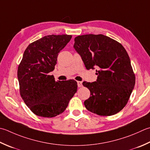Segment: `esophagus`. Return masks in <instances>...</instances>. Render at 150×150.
<instances>
[{"label": "esophagus", "instance_id": "34e87169", "mask_svg": "<svg viewBox=\"0 0 150 150\" xmlns=\"http://www.w3.org/2000/svg\"><path fill=\"white\" fill-rule=\"evenodd\" d=\"M77 85L78 87H82L83 86V83H82V82L81 81H77Z\"/></svg>", "mask_w": 150, "mask_h": 150}]
</instances>
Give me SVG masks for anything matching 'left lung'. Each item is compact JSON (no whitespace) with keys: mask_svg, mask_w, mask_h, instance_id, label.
<instances>
[{"mask_svg":"<svg viewBox=\"0 0 150 150\" xmlns=\"http://www.w3.org/2000/svg\"><path fill=\"white\" fill-rule=\"evenodd\" d=\"M73 47L86 69L98 68L96 82L83 83L90 91V97L84 102L85 107L99 116L119 112L127 103L135 84V75L125 48L103 34L78 36Z\"/></svg>","mask_w":150,"mask_h":150,"instance_id":"obj_1","label":"left lung"}]
</instances>
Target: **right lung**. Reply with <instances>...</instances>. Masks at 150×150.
Here are the masks:
<instances>
[{
    "mask_svg": "<svg viewBox=\"0 0 150 150\" xmlns=\"http://www.w3.org/2000/svg\"><path fill=\"white\" fill-rule=\"evenodd\" d=\"M71 35H48L29 44L17 69L20 95L37 116L52 118L62 113L77 90L74 80L55 81L49 73L54 69L58 53Z\"/></svg>",
    "mask_w": 150,
    "mask_h": 150,
    "instance_id": "add662e5",
    "label": "right lung"
}]
</instances>
